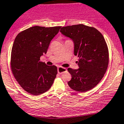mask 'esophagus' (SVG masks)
Segmentation results:
<instances>
[{
    "instance_id": "1",
    "label": "esophagus",
    "mask_w": 124,
    "mask_h": 124,
    "mask_svg": "<svg viewBox=\"0 0 124 124\" xmlns=\"http://www.w3.org/2000/svg\"><path fill=\"white\" fill-rule=\"evenodd\" d=\"M66 71H67L66 68L62 67H59L57 68V72L59 74H62V73L66 72Z\"/></svg>"
}]
</instances>
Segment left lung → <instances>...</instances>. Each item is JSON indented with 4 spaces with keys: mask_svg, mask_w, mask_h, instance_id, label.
<instances>
[{
    "mask_svg": "<svg viewBox=\"0 0 124 124\" xmlns=\"http://www.w3.org/2000/svg\"><path fill=\"white\" fill-rule=\"evenodd\" d=\"M61 33L74 43L79 69H68L72 79L68 85L75 91L86 92L100 83L109 63V51L102 34L83 24L62 27Z\"/></svg>",
    "mask_w": 124,
    "mask_h": 124,
    "instance_id": "obj_1",
    "label": "left lung"
}]
</instances>
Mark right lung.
<instances>
[{"label": "right lung", "instance_id": "add662e5", "mask_svg": "<svg viewBox=\"0 0 124 124\" xmlns=\"http://www.w3.org/2000/svg\"><path fill=\"white\" fill-rule=\"evenodd\" d=\"M61 28L33 26L15 38L11 53V69L19 85L30 94L39 95L46 92L56 77L57 67L47 65L40 61V57L46 54L51 40Z\"/></svg>", "mask_w": 124, "mask_h": 124}]
</instances>
